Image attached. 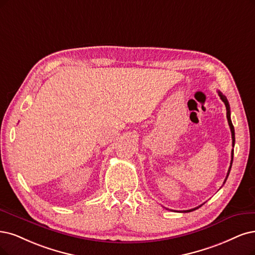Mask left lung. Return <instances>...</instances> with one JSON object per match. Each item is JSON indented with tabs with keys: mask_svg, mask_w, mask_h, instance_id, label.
Wrapping results in <instances>:
<instances>
[{
	"mask_svg": "<svg viewBox=\"0 0 255 255\" xmlns=\"http://www.w3.org/2000/svg\"><path fill=\"white\" fill-rule=\"evenodd\" d=\"M218 92H219V96H220L221 100H222V101L225 103L226 109H227V120H228V124H229V126H230V130H231V136H232V147H234V143H235V135H234V127H233V125H232L231 118H230V106H229V102H228L227 98H226V97L224 96V94H223L221 91H218ZM232 162H233V149H232V151H231V163H230V167H229V169H228L227 176H226V178H225V182H226V180H227V178H228V175H229V173H230V170H231V166H232ZM225 182H224V184H225ZM201 206H202V205H201ZM201 206L196 207V208L190 209V210H184V211H181V212H191V211H193V210L199 209Z\"/></svg>",
	"mask_w": 255,
	"mask_h": 255,
	"instance_id": "1",
	"label": "left lung"
}]
</instances>
